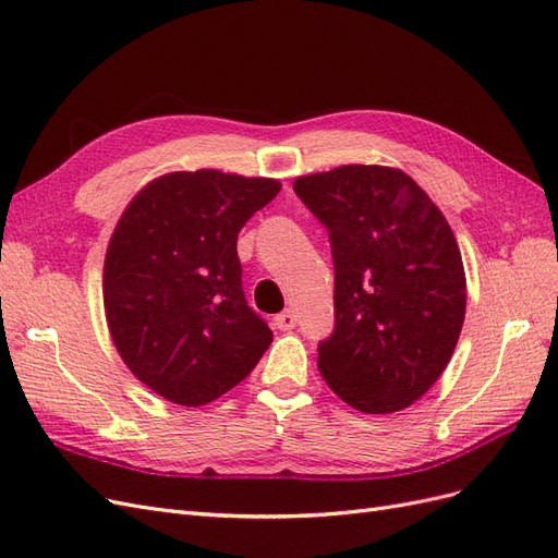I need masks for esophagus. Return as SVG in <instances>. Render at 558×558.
<instances>
[{
  "label": "esophagus",
  "instance_id": "1",
  "mask_svg": "<svg viewBox=\"0 0 558 558\" xmlns=\"http://www.w3.org/2000/svg\"><path fill=\"white\" fill-rule=\"evenodd\" d=\"M295 324H298V318H295V314L291 312V310H286V312H281V314H277L275 316V326L279 328V330H293L295 328Z\"/></svg>",
  "mask_w": 558,
  "mask_h": 558
}]
</instances>
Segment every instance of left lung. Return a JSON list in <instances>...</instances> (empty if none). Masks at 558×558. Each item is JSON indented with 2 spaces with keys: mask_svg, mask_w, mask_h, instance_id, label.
Here are the masks:
<instances>
[{
  "mask_svg": "<svg viewBox=\"0 0 558 558\" xmlns=\"http://www.w3.org/2000/svg\"><path fill=\"white\" fill-rule=\"evenodd\" d=\"M293 189L328 228L335 260L320 377L363 414L410 408L445 373L465 318V269L445 214L398 167L342 165Z\"/></svg>",
  "mask_w": 558,
  "mask_h": 558,
  "instance_id": "8db88e82",
  "label": "left lung"
}]
</instances>
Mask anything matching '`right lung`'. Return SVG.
Instances as JSON below:
<instances>
[{"mask_svg":"<svg viewBox=\"0 0 558 558\" xmlns=\"http://www.w3.org/2000/svg\"><path fill=\"white\" fill-rule=\"evenodd\" d=\"M277 179L170 172L130 199L107 246L102 295L130 373L183 408L228 393L272 344L242 291L238 234Z\"/></svg>","mask_w":558,"mask_h":558,"instance_id":"right-lung-1","label":"right lung"}]
</instances>
